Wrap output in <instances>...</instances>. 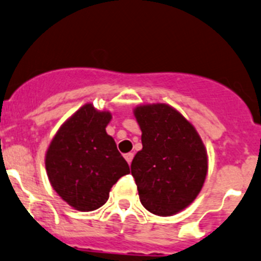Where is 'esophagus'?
I'll return each mask as SVG.
<instances>
[{
  "label": "esophagus",
  "mask_w": 261,
  "mask_h": 261,
  "mask_svg": "<svg viewBox=\"0 0 261 261\" xmlns=\"http://www.w3.org/2000/svg\"><path fill=\"white\" fill-rule=\"evenodd\" d=\"M133 158H134V154L133 153L125 154V159H126V161H127L128 164H131V162H133Z\"/></svg>",
  "instance_id": "esophagus-1"
}]
</instances>
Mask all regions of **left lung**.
I'll use <instances>...</instances> for the list:
<instances>
[{"instance_id":"8db88e82","label":"left lung","mask_w":261,"mask_h":261,"mask_svg":"<svg viewBox=\"0 0 261 261\" xmlns=\"http://www.w3.org/2000/svg\"><path fill=\"white\" fill-rule=\"evenodd\" d=\"M135 117L143 149L131 163V174L146 211L173 216L195 200L208 172L206 150L194 126L167 105L140 106Z\"/></svg>"}]
</instances>
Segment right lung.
I'll return each instance as SVG.
<instances>
[{
	"mask_svg": "<svg viewBox=\"0 0 261 261\" xmlns=\"http://www.w3.org/2000/svg\"><path fill=\"white\" fill-rule=\"evenodd\" d=\"M111 117L110 112L85 105L61 126L45 154L50 185L77 211L105 205L111 187L130 173L115 140L106 133Z\"/></svg>",
	"mask_w": 261,
	"mask_h": 261,
	"instance_id": "right-lung-1",
	"label": "right lung"
}]
</instances>
